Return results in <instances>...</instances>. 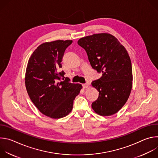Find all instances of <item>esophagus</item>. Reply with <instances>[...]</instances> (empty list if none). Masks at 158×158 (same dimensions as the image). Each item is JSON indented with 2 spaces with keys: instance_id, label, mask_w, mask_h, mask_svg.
Here are the masks:
<instances>
[{
  "instance_id": "obj_1",
  "label": "esophagus",
  "mask_w": 158,
  "mask_h": 158,
  "mask_svg": "<svg viewBox=\"0 0 158 158\" xmlns=\"http://www.w3.org/2000/svg\"><path fill=\"white\" fill-rule=\"evenodd\" d=\"M82 87H83L84 89L87 88V87H88V84H82Z\"/></svg>"
}]
</instances>
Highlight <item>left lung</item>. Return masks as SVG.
<instances>
[{
	"instance_id": "left-lung-1",
	"label": "left lung",
	"mask_w": 158,
	"mask_h": 158,
	"mask_svg": "<svg viewBox=\"0 0 158 158\" xmlns=\"http://www.w3.org/2000/svg\"><path fill=\"white\" fill-rule=\"evenodd\" d=\"M77 44L86 51L93 68L102 73L91 83L99 92L93 109L102 116L116 114L127 102L132 89V65L127 51L108 33L82 37Z\"/></svg>"
}]
</instances>
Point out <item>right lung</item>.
Returning <instances> with one entry per match:
<instances>
[{
    "instance_id": "add662e5",
    "label": "right lung",
    "mask_w": 158,
    "mask_h": 158,
    "mask_svg": "<svg viewBox=\"0 0 158 158\" xmlns=\"http://www.w3.org/2000/svg\"><path fill=\"white\" fill-rule=\"evenodd\" d=\"M71 40L44 42L33 52L29 59L25 76L28 95L39 111L52 119L68 115L75 98L82 86L64 79V72L58 73L66 48ZM62 78L64 81H61Z\"/></svg>"
}]
</instances>
